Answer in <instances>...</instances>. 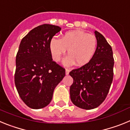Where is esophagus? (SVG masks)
I'll return each mask as SVG.
<instances>
[{
    "label": "esophagus",
    "mask_w": 130,
    "mask_h": 130,
    "mask_svg": "<svg viewBox=\"0 0 130 130\" xmlns=\"http://www.w3.org/2000/svg\"><path fill=\"white\" fill-rule=\"evenodd\" d=\"M69 73H70V70H68V69H66V75H68L69 74Z\"/></svg>",
    "instance_id": "esophagus-1"
}]
</instances>
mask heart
<instances>
[{
  "label": "heart",
  "instance_id": "heart-1",
  "mask_svg": "<svg viewBox=\"0 0 130 130\" xmlns=\"http://www.w3.org/2000/svg\"><path fill=\"white\" fill-rule=\"evenodd\" d=\"M96 48V38L81 30L66 32L60 39L53 38L49 43L51 56L56 62L60 60L68 49L69 55L63 60L66 66H72L75 62L78 66L87 64L94 57Z\"/></svg>",
  "mask_w": 130,
  "mask_h": 130
}]
</instances>
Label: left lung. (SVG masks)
Segmentation results:
<instances>
[{
  "label": "left lung",
  "instance_id": "8db88e82",
  "mask_svg": "<svg viewBox=\"0 0 130 130\" xmlns=\"http://www.w3.org/2000/svg\"><path fill=\"white\" fill-rule=\"evenodd\" d=\"M97 48L90 61L70 72L73 79L70 99L75 106L83 109L98 107L105 100L113 78L112 50L104 36L95 30Z\"/></svg>",
  "mask_w": 130,
  "mask_h": 130
}]
</instances>
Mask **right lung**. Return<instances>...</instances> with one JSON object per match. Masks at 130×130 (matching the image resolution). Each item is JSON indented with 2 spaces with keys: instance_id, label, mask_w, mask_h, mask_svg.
Wrapping results in <instances>:
<instances>
[{
  "instance_id": "right-lung-1",
  "label": "right lung",
  "mask_w": 130,
  "mask_h": 130,
  "mask_svg": "<svg viewBox=\"0 0 130 130\" xmlns=\"http://www.w3.org/2000/svg\"><path fill=\"white\" fill-rule=\"evenodd\" d=\"M61 28L44 24L31 30L22 39L16 56L15 84L19 96L34 109L51 102L55 87L65 76V70L53 61L51 39Z\"/></svg>"
}]
</instances>
